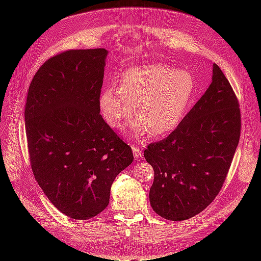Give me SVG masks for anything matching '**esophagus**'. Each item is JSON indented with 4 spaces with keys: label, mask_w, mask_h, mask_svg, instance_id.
<instances>
[{
    "label": "esophagus",
    "mask_w": 261,
    "mask_h": 261,
    "mask_svg": "<svg viewBox=\"0 0 261 261\" xmlns=\"http://www.w3.org/2000/svg\"><path fill=\"white\" fill-rule=\"evenodd\" d=\"M132 149H133L134 156H135V158H139L141 154H143V150H141V148L138 147L137 145H133Z\"/></svg>",
    "instance_id": "esophagus-1"
}]
</instances>
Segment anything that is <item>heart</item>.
Listing matches in <instances>:
<instances>
[{
    "instance_id": "heart-1",
    "label": "heart",
    "mask_w": 261,
    "mask_h": 261,
    "mask_svg": "<svg viewBox=\"0 0 261 261\" xmlns=\"http://www.w3.org/2000/svg\"><path fill=\"white\" fill-rule=\"evenodd\" d=\"M196 92L193 75L186 70L151 64L132 67L120 78V89L110 86L101 92L99 106L110 127L121 129L135 107L138 117L132 123L137 137L150 133L161 137L183 121Z\"/></svg>"
}]
</instances>
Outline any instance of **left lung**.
<instances>
[{"label":"left lung","instance_id":"1","mask_svg":"<svg viewBox=\"0 0 261 261\" xmlns=\"http://www.w3.org/2000/svg\"><path fill=\"white\" fill-rule=\"evenodd\" d=\"M240 136L239 100L213 63L207 91L167 138L144 152L154 171L149 193L154 212L181 221L206 209L223 186Z\"/></svg>","mask_w":261,"mask_h":261}]
</instances>
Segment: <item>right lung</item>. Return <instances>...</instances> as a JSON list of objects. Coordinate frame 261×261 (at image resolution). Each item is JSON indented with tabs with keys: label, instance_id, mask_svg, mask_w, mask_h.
<instances>
[{
	"label": "right lung",
	"instance_id": "add662e5",
	"mask_svg": "<svg viewBox=\"0 0 261 261\" xmlns=\"http://www.w3.org/2000/svg\"><path fill=\"white\" fill-rule=\"evenodd\" d=\"M107 55L106 49L54 55L38 69L27 94L31 170L53 206L75 220L107 208L113 180L134 159L100 114Z\"/></svg>",
	"mask_w": 261,
	"mask_h": 261
}]
</instances>
